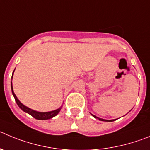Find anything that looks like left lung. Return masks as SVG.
<instances>
[{
	"label": "left lung",
	"mask_w": 150,
	"mask_h": 150,
	"mask_svg": "<svg viewBox=\"0 0 150 150\" xmlns=\"http://www.w3.org/2000/svg\"><path fill=\"white\" fill-rule=\"evenodd\" d=\"M92 115V114H91ZM92 116L94 117H95V118H97V119H99V120H102V121H108V122H112V121H115V120H104V119H102V118H99V117H96L95 115H92Z\"/></svg>",
	"instance_id": "8db88e82"
}]
</instances>
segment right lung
Returning <instances> with one entry per match:
<instances>
[{
  "mask_svg": "<svg viewBox=\"0 0 150 150\" xmlns=\"http://www.w3.org/2000/svg\"><path fill=\"white\" fill-rule=\"evenodd\" d=\"M14 73V71H13ZM13 73H12V76H13ZM11 88H12V93L14 96V98L16 100V102L17 103V105H18L19 108L22 110V111H24V112L26 113H28L29 115H30L32 117H33L34 118L37 119V120H48V119H50V118L53 117L56 115H57L59 114V112H60V110H61L62 107H60L58 109H56L54 111H51V112H37V111H35V110H33L31 108H28V107L25 106L24 105L21 103L18 100V99L17 98L16 95L15 94L14 91H13V88H12V84L11 83Z\"/></svg>",
  "mask_w": 150,
  "mask_h": 150,
  "instance_id": "1",
  "label": "right lung"
}]
</instances>
